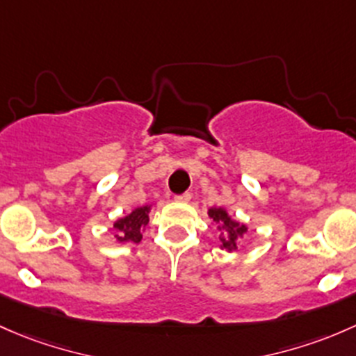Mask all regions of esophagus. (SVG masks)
<instances>
[{
    "instance_id": "1",
    "label": "esophagus",
    "mask_w": 356,
    "mask_h": 356,
    "mask_svg": "<svg viewBox=\"0 0 356 356\" xmlns=\"http://www.w3.org/2000/svg\"><path fill=\"white\" fill-rule=\"evenodd\" d=\"M190 199H192V195H190V193L186 192V193H181V195L175 197V202H178V204H188Z\"/></svg>"
}]
</instances>
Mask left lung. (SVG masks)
<instances>
[{
    "instance_id": "1",
    "label": "left lung",
    "mask_w": 356,
    "mask_h": 356,
    "mask_svg": "<svg viewBox=\"0 0 356 356\" xmlns=\"http://www.w3.org/2000/svg\"><path fill=\"white\" fill-rule=\"evenodd\" d=\"M207 216L219 229V248L232 254L238 248V241L248 232V226L236 221L225 207H209Z\"/></svg>"
}]
</instances>
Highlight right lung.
<instances>
[{
	"label": "right lung",
	"instance_id": "right-lung-1",
	"mask_svg": "<svg viewBox=\"0 0 356 356\" xmlns=\"http://www.w3.org/2000/svg\"><path fill=\"white\" fill-rule=\"evenodd\" d=\"M152 211V205H142L135 207L134 211L128 212L123 218L116 219L113 222V232H115L116 243H140L142 233L145 232V226L149 225V214Z\"/></svg>",
	"mask_w": 356,
	"mask_h": 356
}]
</instances>
